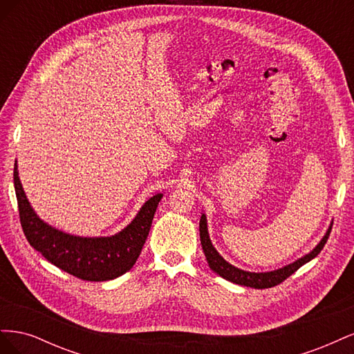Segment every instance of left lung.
<instances>
[{
  "label": "left lung",
  "mask_w": 354,
  "mask_h": 354,
  "mask_svg": "<svg viewBox=\"0 0 354 354\" xmlns=\"http://www.w3.org/2000/svg\"><path fill=\"white\" fill-rule=\"evenodd\" d=\"M330 229L332 227L328 229L324 239L319 242V245L316 246V248L310 254L304 255L303 259H299L295 263L288 264V266L282 267V269L274 270V272L251 273V272L241 270V269H238V267H234V266L229 264L226 260H224L223 257L216 251V248H214L211 241H209L208 229H207V217L202 216L201 221H199L201 245H202L203 254H205V257H207V261H208L209 269L216 272L217 274H220L223 279L230 281V282L238 283V285L255 288V289H264V288H272V286L279 285V283H282L286 279V277H289L292 273H295L303 264L308 263L310 260H313L315 257L324 250V246H325V243H326V241L329 238Z\"/></svg>",
  "instance_id": "left-lung-1"
}]
</instances>
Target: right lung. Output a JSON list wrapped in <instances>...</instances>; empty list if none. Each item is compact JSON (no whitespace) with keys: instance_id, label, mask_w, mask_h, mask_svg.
I'll return each instance as SVG.
<instances>
[{"instance_id":"add662e5","label":"right lung","mask_w":354,"mask_h":354,"mask_svg":"<svg viewBox=\"0 0 354 354\" xmlns=\"http://www.w3.org/2000/svg\"><path fill=\"white\" fill-rule=\"evenodd\" d=\"M13 178L20 224L32 248L59 269L90 282L111 281L131 269L142 252L162 198V194H158L149 199L136 218L115 236L80 238L63 233L38 218L20 185L16 164Z\"/></svg>"}]
</instances>
